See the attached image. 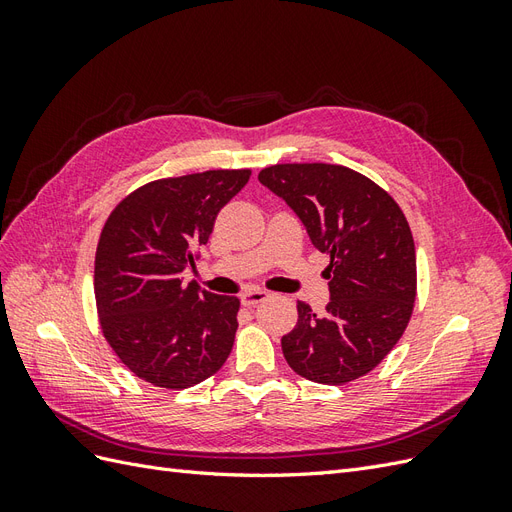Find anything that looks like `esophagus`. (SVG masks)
I'll list each match as a JSON object with an SVG mask.
<instances>
[{
    "mask_svg": "<svg viewBox=\"0 0 512 512\" xmlns=\"http://www.w3.org/2000/svg\"><path fill=\"white\" fill-rule=\"evenodd\" d=\"M269 297V294L265 292V290H258V288H250V290H245L243 294H241V303L245 305V307H254V305H258V303H262Z\"/></svg>",
    "mask_w": 512,
    "mask_h": 512,
    "instance_id": "obj_1",
    "label": "esophagus"
}]
</instances>
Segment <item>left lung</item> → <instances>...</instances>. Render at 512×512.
Masks as SVG:
<instances>
[{
    "label": "left lung",
    "instance_id": "1",
    "mask_svg": "<svg viewBox=\"0 0 512 512\" xmlns=\"http://www.w3.org/2000/svg\"><path fill=\"white\" fill-rule=\"evenodd\" d=\"M262 185L299 215L327 267L331 301L282 337L288 365L305 380L339 386L369 374L404 335L416 299V252L404 211L378 183L339 164H275Z\"/></svg>",
    "mask_w": 512,
    "mask_h": 512
}]
</instances>
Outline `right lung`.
<instances>
[{"label":"right lung","instance_id":"1","mask_svg":"<svg viewBox=\"0 0 512 512\" xmlns=\"http://www.w3.org/2000/svg\"><path fill=\"white\" fill-rule=\"evenodd\" d=\"M250 168L149 181L130 192L100 232L94 294L108 346L134 376L181 391L211 378L235 344L239 299L183 284L220 209Z\"/></svg>","mask_w":512,"mask_h":512}]
</instances>
